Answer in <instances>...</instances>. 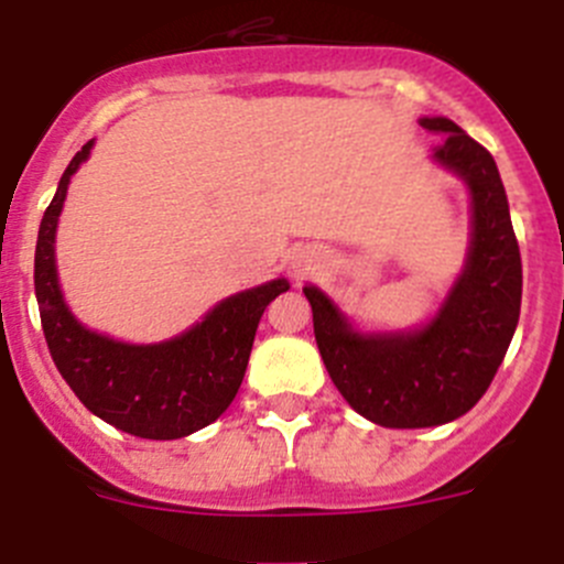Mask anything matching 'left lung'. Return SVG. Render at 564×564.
Wrapping results in <instances>:
<instances>
[{
    "label": "left lung",
    "instance_id": "obj_1",
    "mask_svg": "<svg viewBox=\"0 0 564 564\" xmlns=\"http://www.w3.org/2000/svg\"><path fill=\"white\" fill-rule=\"evenodd\" d=\"M441 134L435 162L471 189L466 270L430 325L358 333L316 286H305L325 369L349 408L380 427H438L460 419L494 382L521 316V250L499 167L449 118H421Z\"/></svg>",
    "mask_w": 564,
    "mask_h": 564
}]
</instances>
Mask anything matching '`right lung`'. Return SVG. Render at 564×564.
I'll use <instances>...</instances> for the list:
<instances>
[{
	"instance_id": "add662e5",
	"label": "right lung",
	"mask_w": 564,
	"mask_h": 564,
	"mask_svg": "<svg viewBox=\"0 0 564 564\" xmlns=\"http://www.w3.org/2000/svg\"><path fill=\"white\" fill-rule=\"evenodd\" d=\"M93 140L65 167L43 212L35 248V297L54 366L90 413L137 438L173 441L226 413L242 386L261 314L289 281L261 283L217 303L204 322L162 344H123L87 330L65 305L54 264V234L76 167Z\"/></svg>"
}]
</instances>
